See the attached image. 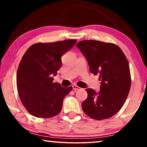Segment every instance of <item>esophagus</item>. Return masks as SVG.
Instances as JSON below:
<instances>
[{
    "label": "esophagus",
    "mask_w": 147,
    "mask_h": 147,
    "mask_svg": "<svg viewBox=\"0 0 147 147\" xmlns=\"http://www.w3.org/2000/svg\"><path fill=\"white\" fill-rule=\"evenodd\" d=\"M73 89H74V90H78L82 89L81 88L79 87V86H76V85H73Z\"/></svg>",
    "instance_id": "esophagus-1"
}]
</instances>
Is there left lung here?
<instances>
[{"label":"left lung","mask_w":147,"mask_h":147,"mask_svg":"<svg viewBox=\"0 0 147 147\" xmlns=\"http://www.w3.org/2000/svg\"><path fill=\"white\" fill-rule=\"evenodd\" d=\"M76 47L86 57L90 71L98 74L100 91L86 88L87 98L82 103L84 113L100 121L112 117L121 110L131 85L129 62L121 48L111 42L94 40L78 42Z\"/></svg>","instance_id":"1"}]
</instances>
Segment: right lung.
<instances>
[{
    "label": "right lung",
    "instance_id": "add662e5",
    "mask_svg": "<svg viewBox=\"0 0 147 147\" xmlns=\"http://www.w3.org/2000/svg\"><path fill=\"white\" fill-rule=\"evenodd\" d=\"M76 40L37 42L27 49L18 65L16 86L20 100L26 111L34 117L48 119L61 111L63 99L73 89L53 82L62 65L61 57Z\"/></svg>",
    "mask_w": 147,
    "mask_h": 147
}]
</instances>
